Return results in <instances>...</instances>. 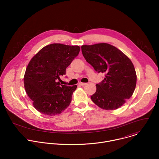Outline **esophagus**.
Segmentation results:
<instances>
[{
  "label": "esophagus",
  "instance_id": "esophagus-1",
  "mask_svg": "<svg viewBox=\"0 0 159 159\" xmlns=\"http://www.w3.org/2000/svg\"><path fill=\"white\" fill-rule=\"evenodd\" d=\"M80 85H82V86H84V85H87V83H83V82H80L79 84Z\"/></svg>",
  "mask_w": 159,
  "mask_h": 159
}]
</instances>
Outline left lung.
Instances as JSON below:
<instances>
[{
  "mask_svg": "<svg viewBox=\"0 0 159 159\" xmlns=\"http://www.w3.org/2000/svg\"><path fill=\"white\" fill-rule=\"evenodd\" d=\"M87 62L105 78L96 84V91L90 96L99 107L115 110L131 98L137 84V74L130 59L115 47L107 43L82 45Z\"/></svg>",
  "mask_w": 159,
  "mask_h": 159,
  "instance_id": "left-lung-1",
  "label": "left lung"
}]
</instances>
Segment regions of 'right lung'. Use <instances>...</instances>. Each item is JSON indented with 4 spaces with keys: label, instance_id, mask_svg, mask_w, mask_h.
Instances as JSON below:
<instances>
[{
    "label": "right lung",
    "instance_id": "right-lung-1",
    "mask_svg": "<svg viewBox=\"0 0 159 159\" xmlns=\"http://www.w3.org/2000/svg\"><path fill=\"white\" fill-rule=\"evenodd\" d=\"M79 46L53 43L43 47L30 60L24 77L26 92L42 114H60L72 101L77 85H60L58 80L79 55Z\"/></svg>",
    "mask_w": 159,
    "mask_h": 159
}]
</instances>
